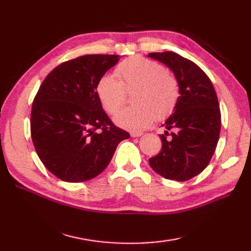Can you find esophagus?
Segmentation results:
<instances>
[{
    "label": "esophagus",
    "instance_id": "1",
    "mask_svg": "<svg viewBox=\"0 0 251 251\" xmlns=\"http://www.w3.org/2000/svg\"><path fill=\"white\" fill-rule=\"evenodd\" d=\"M142 134H143V132H141V131H132V132H130V136L132 138H135V137L142 136Z\"/></svg>",
    "mask_w": 251,
    "mask_h": 251
}]
</instances>
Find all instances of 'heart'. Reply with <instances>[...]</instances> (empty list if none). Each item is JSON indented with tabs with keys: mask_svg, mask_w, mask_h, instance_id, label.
I'll return each mask as SVG.
<instances>
[{
	"mask_svg": "<svg viewBox=\"0 0 251 251\" xmlns=\"http://www.w3.org/2000/svg\"><path fill=\"white\" fill-rule=\"evenodd\" d=\"M114 76L105 74L96 85V93L109 114H115L126 99V92L135 89L131 102L122 110L115 123L123 128L142 130L155 120L173 113L178 103L179 82L158 62L143 57H131L117 66Z\"/></svg>",
	"mask_w": 251,
	"mask_h": 251,
	"instance_id": "obj_1",
	"label": "heart"
}]
</instances>
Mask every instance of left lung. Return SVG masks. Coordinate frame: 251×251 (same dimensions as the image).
<instances>
[{
    "mask_svg": "<svg viewBox=\"0 0 251 251\" xmlns=\"http://www.w3.org/2000/svg\"><path fill=\"white\" fill-rule=\"evenodd\" d=\"M148 56L166 65L180 88L174 113L162 125L166 128L159 135L162 150L149 163L164 178L190 180L208 166L219 140L221 113L216 90L207 74L193 61L173 51Z\"/></svg>",
    "mask_w": 251,
    "mask_h": 251,
    "instance_id": "1",
    "label": "left lung"
}]
</instances>
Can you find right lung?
Wrapping results in <instances>:
<instances>
[{
    "mask_svg": "<svg viewBox=\"0 0 251 251\" xmlns=\"http://www.w3.org/2000/svg\"><path fill=\"white\" fill-rule=\"evenodd\" d=\"M117 55H85L62 62L41 84L32 103L31 138L44 166L66 182L101 174L129 134L102 109L96 85Z\"/></svg>",
    "mask_w": 251,
    "mask_h": 251,
    "instance_id": "add662e5",
    "label": "right lung"
}]
</instances>
